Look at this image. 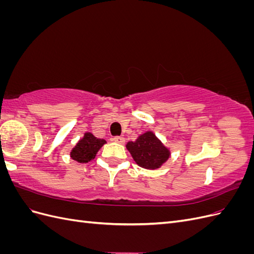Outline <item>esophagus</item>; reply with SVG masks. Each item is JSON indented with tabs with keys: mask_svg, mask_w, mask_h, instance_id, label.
<instances>
[{
	"mask_svg": "<svg viewBox=\"0 0 254 254\" xmlns=\"http://www.w3.org/2000/svg\"><path fill=\"white\" fill-rule=\"evenodd\" d=\"M113 141L119 143V144H124L125 143V137L124 136H114Z\"/></svg>",
	"mask_w": 254,
	"mask_h": 254,
	"instance_id": "1",
	"label": "esophagus"
}]
</instances>
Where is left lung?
<instances>
[{"instance_id":"obj_1","label":"left lung","mask_w":254,"mask_h":254,"mask_svg":"<svg viewBox=\"0 0 254 254\" xmlns=\"http://www.w3.org/2000/svg\"><path fill=\"white\" fill-rule=\"evenodd\" d=\"M127 149L137 165L155 170L170 158V151L150 131L143 133L134 142H128Z\"/></svg>"}]
</instances>
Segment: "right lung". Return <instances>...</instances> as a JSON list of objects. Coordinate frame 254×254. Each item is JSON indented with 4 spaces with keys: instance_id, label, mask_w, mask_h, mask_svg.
I'll list each match as a JSON object with an SVG mask.
<instances>
[{
    "instance_id": "right-lung-1",
    "label": "right lung",
    "mask_w": 254,
    "mask_h": 254,
    "mask_svg": "<svg viewBox=\"0 0 254 254\" xmlns=\"http://www.w3.org/2000/svg\"><path fill=\"white\" fill-rule=\"evenodd\" d=\"M105 143V140L97 139L90 132L84 133V136L72 149L71 158L79 163H87L95 158L97 151Z\"/></svg>"
}]
</instances>
